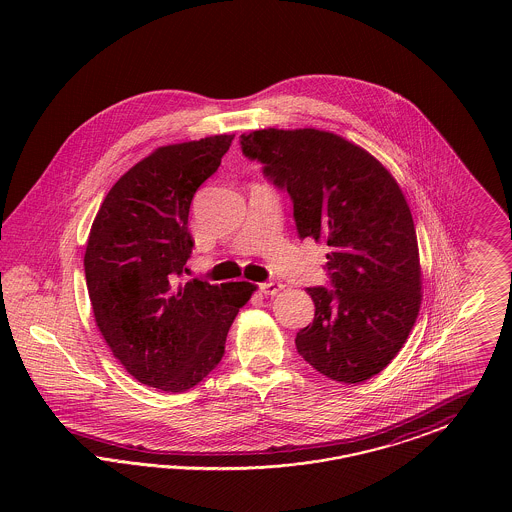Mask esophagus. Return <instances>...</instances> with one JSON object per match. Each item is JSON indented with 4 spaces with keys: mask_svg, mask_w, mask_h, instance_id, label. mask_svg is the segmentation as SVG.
I'll list each match as a JSON object with an SVG mask.
<instances>
[{
    "mask_svg": "<svg viewBox=\"0 0 512 512\" xmlns=\"http://www.w3.org/2000/svg\"><path fill=\"white\" fill-rule=\"evenodd\" d=\"M282 288H284V284H280V282H263L261 284V292L265 295H276V293L282 292Z\"/></svg>",
    "mask_w": 512,
    "mask_h": 512,
    "instance_id": "obj_1",
    "label": "esophagus"
}]
</instances>
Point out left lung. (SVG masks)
<instances>
[{
  "label": "left lung",
  "instance_id": "left-lung-1",
  "mask_svg": "<svg viewBox=\"0 0 512 512\" xmlns=\"http://www.w3.org/2000/svg\"><path fill=\"white\" fill-rule=\"evenodd\" d=\"M249 159L293 199L299 238L326 242L334 290L307 288L315 320L297 332L299 355L330 380L361 384L390 365L422 303L409 203L372 153L318 128L242 134Z\"/></svg>",
  "mask_w": 512,
  "mask_h": 512
}]
</instances>
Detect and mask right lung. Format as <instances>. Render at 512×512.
<instances>
[{
    "label": "right lung",
    "mask_w": 512,
    "mask_h": 512,
    "mask_svg": "<svg viewBox=\"0 0 512 512\" xmlns=\"http://www.w3.org/2000/svg\"><path fill=\"white\" fill-rule=\"evenodd\" d=\"M234 134L153 149L99 205L84 253L101 336L128 374L149 388L188 391L224 355L251 282H182L192 253L195 190L220 167Z\"/></svg>",
    "instance_id": "add662e5"
}]
</instances>
